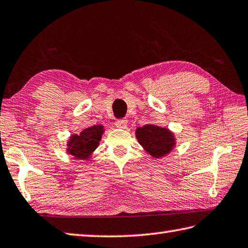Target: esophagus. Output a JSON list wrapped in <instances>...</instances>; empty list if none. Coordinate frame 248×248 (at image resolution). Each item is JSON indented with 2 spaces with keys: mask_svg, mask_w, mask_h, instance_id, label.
I'll list each match as a JSON object with an SVG mask.
<instances>
[{
  "mask_svg": "<svg viewBox=\"0 0 248 248\" xmlns=\"http://www.w3.org/2000/svg\"><path fill=\"white\" fill-rule=\"evenodd\" d=\"M115 126L119 128H126L127 126V120L126 119H119L115 121Z\"/></svg>",
  "mask_w": 248,
  "mask_h": 248,
  "instance_id": "34e87169",
  "label": "esophagus"
}]
</instances>
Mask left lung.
<instances>
[{
	"mask_svg": "<svg viewBox=\"0 0 248 248\" xmlns=\"http://www.w3.org/2000/svg\"><path fill=\"white\" fill-rule=\"evenodd\" d=\"M136 137L150 155L162 157L171 151L175 146V138L170 130L155 125H144L137 128Z\"/></svg>",
	"mask_w": 248,
	"mask_h": 248,
	"instance_id": "obj_1",
	"label": "left lung"
}]
</instances>
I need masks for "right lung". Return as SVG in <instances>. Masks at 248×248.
<instances>
[{
  "mask_svg": "<svg viewBox=\"0 0 248 248\" xmlns=\"http://www.w3.org/2000/svg\"><path fill=\"white\" fill-rule=\"evenodd\" d=\"M104 126L94 125L84 129L80 135H73L68 142V153L78 160H87L99 146Z\"/></svg>",
  "mask_w": 248,
  "mask_h": 248,
  "instance_id": "obj_1",
  "label": "right lung"
}]
</instances>
